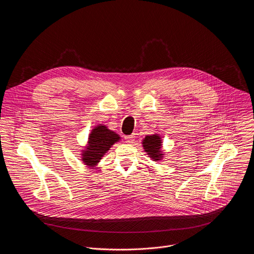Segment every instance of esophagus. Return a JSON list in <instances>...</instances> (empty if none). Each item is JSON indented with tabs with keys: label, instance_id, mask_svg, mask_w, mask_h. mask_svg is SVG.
Instances as JSON below:
<instances>
[{
	"label": "esophagus",
	"instance_id": "1",
	"mask_svg": "<svg viewBox=\"0 0 254 254\" xmlns=\"http://www.w3.org/2000/svg\"><path fill=\"white\" fill-rule=\"evenodd\" d=\"M125 141L128 144L133 143L135 141V134H132V135H129V136H125Z\"/></svg>",
	"mask_w": 254,
	"mask_h": 254
}]
</instances>
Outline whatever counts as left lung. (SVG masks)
Here are the masks:
<instances>
[{"mask_svg": "<svg viewBox=\"0 0 254 254\" xmlns=\"http://www.w3.org/2000/svg\"><path fill=\"white\" fill-rule=\"evenodd\" d=\"M143 148L145 149L148 157L153 161H159L164 158V152L162 148V139L159 134L147 135L142 141Z\"/></svg>", "mask_w": 254, "mask_h": 254, "instance_id": "left-lung-1", "label": "left lung"}]
</instances>
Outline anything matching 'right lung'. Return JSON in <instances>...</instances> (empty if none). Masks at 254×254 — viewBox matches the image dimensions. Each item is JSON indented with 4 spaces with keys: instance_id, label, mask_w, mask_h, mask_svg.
Instances as JSON below:
<instances>
[{
    "instance_id": "add662e5",
    "label": "right lung",
    "mask_w": 254,
    "mask_h": 254,
    "mask_svg": "<svg viewBox=\"0 0 254 254\" xmlns=\"http://www.w3.org/2000/svg\"><path fill=\"white\" fill-rule=\"evenodd\" d=\"M120 140L121 137L114 131L109 130L106 125L99 124L95 126L88 137L87 145L81 149L82 162L95 169L109 148Z\"/></svg>"
}]
</instances>
